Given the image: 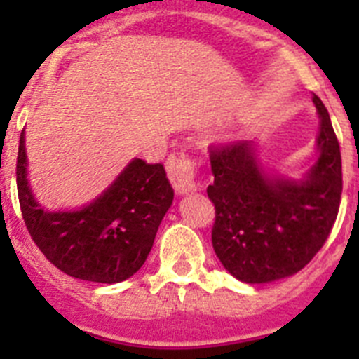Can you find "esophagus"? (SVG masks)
<instances>
[{
  "mask_svg": "<svg viewBox=\"0 0 359 359\" xmlns=\"http://www.w3.org/2000/svg\"><path fill=\"white\" fill-rule=\"evenodd\" d=\"M167 174L177 194H187L196 189V161L189 152H172L167 160Z\"/></svg>",
  "mask_w": 359,
  "mask_h": 359,
  "instance_id": "1",
  "label": "esophagus"
}]
</instances>
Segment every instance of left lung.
Returning <instances> with one entry per match:
<instances>
[{
    "mask_svg": "<svg viewBox=\"0 0 359 359\" xmlns=\"http://www.w3.org/2000/svg\"><path fill=\"white\" fill-rule=\"evenodd\" d=\"M320 116L318 160L300 182L269 177L252 142L210 145L215 207L212 244L236 278L264 284L309 264L327 241L340 210L341 154L329 113L313 95Z\"/></svg>",
    "mask_w": 359,
    "mask_h": 359,
    "instance_id": "obj_1",
    "label": "left lung"
}]
</instances>
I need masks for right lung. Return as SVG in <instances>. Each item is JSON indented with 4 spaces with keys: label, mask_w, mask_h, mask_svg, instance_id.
Masks as SVG:
<instances>
[{
    "label": "right lung",
    "mask_w": 359,
    "mask_h": 359,
    "mask_svg": "<svg viewBox=\"0 0 359 359\" xmlns=\"http://www.w3.org/2000/svg\"><path fill=\"white\" fill-rule=\"evenodd\" d=\"M15 180L23 221L43 255L69 277L100 284L126 280L144 266L174 199L163 165L136 158L82 210L44 212L28 187L25 133Z\"/></svg>",
    "instance_id": "obj_1"
}]
</instances>
